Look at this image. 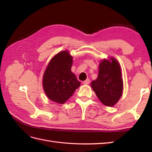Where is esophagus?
<instances>
[{
  "label": "esophagus",
  "instance_id": "1",
  "mask_svg": "<svg viewBox=\"0 0 152 152\" xmlns=\"http://www.w3.org/2000/svg\"><path fill=\"white\" fill-rule=\"evenodd\" d=\"M90 83V80L89 79H87L86 80H85V81L83 82V84L84 85H88L89 84V83Z\"/></svg>",
  "mask_w": 152,
  "mask_h": 152
}]
</instances>
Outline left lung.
I'll return each instance as SVG.
<instances>
[{
  "label": "left lung",
  "mask_w": 152,
  "mask_h": 152,
  "mask_svg": "<svg viewBox=\"0 0 152 152\" xmlns=\"http://www.w3.org/2000/svg\"><path fill=\"white\" fill-rule=\"evenodd\" d=\"M110 59L100 63L98 77L91 82V87L100 101L112 107L121 98L124 83L119 63L114 57Z\"/></svg>",
  "instance_id": "8db88e82"
}]
</instances>
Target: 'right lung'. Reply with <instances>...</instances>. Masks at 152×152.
Wrapping results in <instances>:
<instances>
[{
    "label": "right lung",
    "instance_id": "obj_1",
    "mask_svg": "<svg viewBox=\"0 0 152 152\" xmlns=\"http://www.w3.org/2000/svg\"><path fill=\"white\" fill-rule=\"evenodd\" d=\"M72 57L68 51L56 55L50 61L43 76L44 92L51 101L63 104L80 86L71 71Z\"/></svg>",
    "mask_w": 152,
    "mask_h": 152
}]
</instances>
